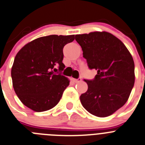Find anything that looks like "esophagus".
<instances>
[{
  "label": "esophagus",
  "mask_w": 145,
  "mask_h": 145,
  "mask_svg": "<svg viewBox=\"0 0 145 145\" xmlns=\"http://www.w3.org/2000/svg\"><path fill=\"white\" fill-rule=\"evenodd\" d=\"M73 82H75V83H77V82H79L82 81V79L81 78H79V79H72Z\"/></svg>",
  "instance_id": "obj_1"
}]
</instances>
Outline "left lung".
Listing matches in <instances>:
<instances>
[{
	"mask_svg": "<svg viewBox=\"0 0 145 145\" xmlns=\"http://www.w3.org/2000/svg\"><path fill=\"white\" fill-rule=\"evenodd\" d=\"M75 39L89 68L97 71L93 80H85L88 89L81 95V103L95 116H109L126 103L134 87L132 56L124 44L109 32L76 35Z\"/></svg>",
	"mask_w": 145,
	"mask_h": 145,
	"instance_id": "left-lung-1",
	"label": "left lung"
}]
</instances>
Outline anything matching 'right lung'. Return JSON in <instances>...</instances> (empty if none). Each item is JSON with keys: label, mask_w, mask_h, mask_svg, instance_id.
Listing matches in <instances>:
<instances>
[{"label": "right lung", "mask_w": 145, "mask_h": 145, "mask_svg": "<svg viewBox=\"0 0 145 145\" xmlns=\"http://www.w3.org/2000/svg\"><path fill=\"white\" fill-rule=\"evenodd\" d=\"M74 40V35L41 37L18 52L11 68V78L14 91L24 105L42 112L58 103L70 82L61 75L65 68L63 48Z\"/></svg>", "instance_id": "1"}]
</instances>
